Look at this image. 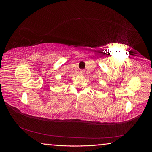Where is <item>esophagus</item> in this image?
Segmentation results:
<instances>
[{"instance_id": "1", "label": "esophagus", "mask_w": 152, "mask_h": 152, "mask_svg": "<svg viewBox=\"0 0 152 152\" xmlns=\"http://www.w3.org/2000/svg\"><path fill=\"white\" fill-rule=\"evenodd\" d=\"M84 72H85L84 70H80V72H79V73H80V75H83L84 73Z\"/></svg>"}]
</instances>
